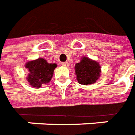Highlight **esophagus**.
I'll use <instances>...</instances> for the list:
<instances>
[{
    "label": "esophagus",
    "mask_w": 135,
    "mask_h": 135,
    "mask_svg": "<svg viewBox=\"0 0 135 135\" xmlns=\"http://www.w3.org/2000/svg\"><path fill=\"white\" fill-rule=\"evenodd\" d=\"M61 65L64 67H68L69 66V62H61Z\"/></svg>",
    "instance_id": "1"
}]
</instances>
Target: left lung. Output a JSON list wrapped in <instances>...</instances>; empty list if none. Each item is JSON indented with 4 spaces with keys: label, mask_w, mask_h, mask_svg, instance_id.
I'll use <instances>...</instances> for the list:
<instances>
[{
    "label": "left lung",
    "mask_w": 135,
    "mask_h": 135,
    "mask_svg": "<svg viewBox=\"0 0 135 135\" xmlns=\"http://www.w3.org/2000/svg\"><path fill=\"white\" fill-rule=\"evenodd\" d=\"M76 79L81 85H93L100 77L101 66L98 62L87 56L81 58L75 66Z\"/></svg>",
    "instance_id": "1"
}]
</instances>
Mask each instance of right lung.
<instances>
[{"label":"right lung","instance_id":"right-lung-1","mask_svg":"<svg viewBox=\"0 0 135 135\" xmlns=\"http://www.w3.org/2000/svg\"><path fill=\"white\" fill-rule=\"evenodd\" d=\"M56 66V63H48L43 58L28 61L25 67L28 71L26 78L28 85L35 88H41L42 85L49 83Z\"/></svg>","mask_w":135,"mask_h":135}]
</instances>
